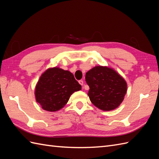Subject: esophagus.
Here are the masks:
<instances>
[{"label":"esophagus","mask_w":159,"mask_h":159,"mask_svg":"<svg viewBox=\"0 0 159 159\" xmlns=\"http://www.w3.org/2000/svg\"><path fill=\"white\" fill-rule=\"evenodd\" d=\"M79 84H80V85H83V84H84V82H83V80H80L79 81Z\"/></svg>","instance_id":"obj_1"}]
</instances>
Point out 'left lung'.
<instances>
[{
    "mask_svg": "<svg viewBox=\"0 0 159 159\" xmlns=\"http://www.w3.org/2000/svg\"><path fill=\"white\" fill-rule=\"evenodd\" d=\"M85 80L90 88L89 99L101 110H113L123 101L127 83L112 68L101 66L93 68L86 73Z\"/></svg>",
    "mask_w": 159,
    "mask_h": 159,
    "instance_id": "8db88e82",
    "label": "left lung"
}]
</instances>
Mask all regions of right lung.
Here are the masks:
<instances>
[{"label": "right lung", "instance_id": "right-lung-1", "mask_svg": "<svg viewBox=\"0 0 159 159\" xmlns=\"http://www.w3.org/2000/svg\"><path fill=\"white\" fill-rule=\"evenodd\" d=\"M80 90L81 85L72 73L54 67L48 69L40 76L35 95L44 110L56 111L67 103L73 93Z\"/></svg>", "mask_w": 159, "mask_h": 159}]
</instances>
